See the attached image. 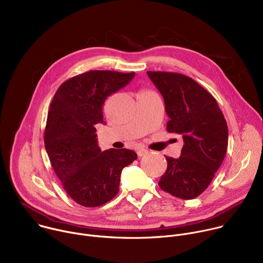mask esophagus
Listing matches in <instances>:
<instances>
[{"label": "esophagus", "instance_id": "1", "mask_svg": "<svg viewBox=\"0 0 263 263\" xmlns=\"http://www.w3.org/2000/svg\"><path fill=\"white\" fill-rule=\"evenodd\" d=\"M146 154H148V151H147V149L142 148V147H140V148H138V149H137V155H138L139 157L144 156V155H146Z\"/></svg>", "mask_w": 263, "mask_h": 263}]
</instances>
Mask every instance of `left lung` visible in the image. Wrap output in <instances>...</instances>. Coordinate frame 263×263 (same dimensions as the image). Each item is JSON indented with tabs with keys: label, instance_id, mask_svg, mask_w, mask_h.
<instances>
[{
	"label": "left lung",
	"instance_id": "8db88e82",
	"mask_svg": "<svg viewBox=\"0 0 263 263\" xmlns=\"http://www.w3.org/2000/svg\"><path fill=\"white\" fill-rule=\"evenodd\" d=\"M146 73L163 97L167 132L184 140L178 159L165 157L167 168L158 185L174 197L195 199L207 189L226 156L227 122L216 100L194 79L178 72Z\"/></svg>",
	"mask_w": 263,
	"mask_h": 263
}]
</instances>
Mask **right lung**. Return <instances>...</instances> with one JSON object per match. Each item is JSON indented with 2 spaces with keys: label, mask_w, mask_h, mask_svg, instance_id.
Wrapping results in <instances>:
<instances>
[{
  "label": "right lung",
  "mask_w": 263,
  "mask_h": 263,
  "mask_svg": "<svg viewBox=\"0 0 263 263\" xmlns=\"http://www.w3.org/2000/svg\"><path fill=\"white\" fill-rule=\"evenodd\" d=\"M134 76V71L89 70L63 82L51 102L45 146L64 191L81 206L98 207L114 199L123 168L137 158L127 148L101 152L96 134V125L104 122L105 100Z\"/></svg>",
  "instance_id": "1"
}]
</instances>
